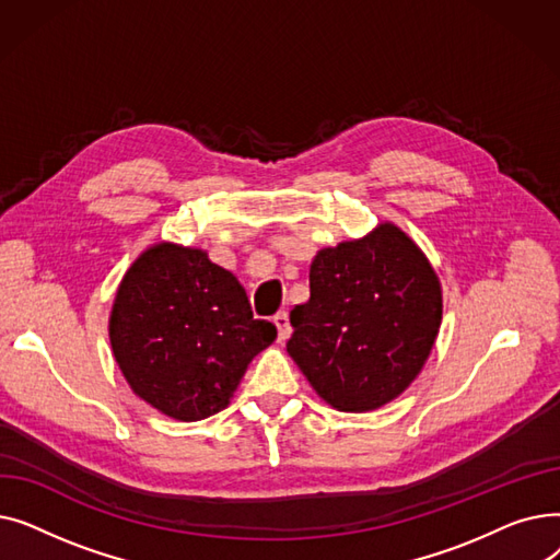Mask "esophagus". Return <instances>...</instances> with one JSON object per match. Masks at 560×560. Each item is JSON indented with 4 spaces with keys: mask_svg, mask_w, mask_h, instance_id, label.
<instances>
[{
    "mask_svg": "<svg viewBox=\"0 0 560 560\" xmlns=\"http://www.w3.org/2000/svg\"><path fill=\"white\" fill-rule=\"evenodd\" d=\"M275 325H277V334H279V342H285L290 338V319H288V313L281 311L275 315Z\"/></svg>",
    "mask_w": 560,
    "mask_h": 560,
    "instance_id": "obj_1",
    "label": "esophagus"
}]
</instances>
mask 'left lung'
<instances>
[{
	"mask_svg": "<svg viewBox=\"0 0 560 560\" xmlns=\"http://www.w3.org/2000/svg\"><path fill=\"white\" fill-rule=\"evenodd\" d=\"M443 290L422 249L390 224L319 249L311 300L290 311L288 354L313 390L345 413L399 397L424 368Z\"/></svg>",
	"mask_w": 560,
	"mask_h": 560,
	"instance_id": "8db88e82",
	"label": "left lung"
}]
</instances>
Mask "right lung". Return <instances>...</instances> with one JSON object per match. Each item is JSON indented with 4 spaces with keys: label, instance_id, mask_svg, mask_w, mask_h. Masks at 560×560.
I'll return each mask as SVG.
<instances>
[{
    "label": "right lung",
    "instance_id": "add662e5",
    "mask_svg": "<svg viewBox=\"0 0 560 560\" xmlns=\"http://www.w3.org/2000/svg\"><path fill=\"white\" fill-rule=\"evenodd\" d=\"M108 336L140 399L167 418L197 422L229 406L277 327L254 317L245 288L209 254L159 243L117 288Z\"/></svg>",
    "mask_w": 560,
    "mask_h": 560
}]
</instances>
